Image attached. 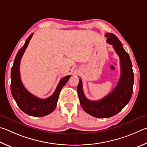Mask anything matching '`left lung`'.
<instances>
[{"mask_svg":"<svg viewBox=\"0 0 147 147\" xmlns=\"http://www.w3.org/2000/svg\"><path fill=\"white\" fill-rule=\"evenodd\" d=\"M107 42L113 46L119 57L121 76L117 86L106 97L98 101H90L84 94L83 83L79 79L78 93L80 104L87 114L97 118H108L118 114L130 101L133 92L134 72L128 53L121 41L111 33L105 35Z\"/></svg>","mask_w":147,"mask_h":147,"instance_id":"obj_1","label":"left lung"}]
</instances>
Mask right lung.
I'll list each match as a JSON object with an SVG mask.
<instances>
[{"label": "right lung", "mask_w": 147, "mask_h": 147, "mask_svg": "<svg viewBox=\"0 0 147 147\" xmlns=\"http://www.w3.org/2000/svg\"><path fill=\"white\" fill-rule=\"evenodd\" d=\"M33 33L26 40L24 46L20 49L15 57L11 71V92L12 96L19 107L26 114L34 117H42L50 114L55 109L59 94L70 78L67 76L62 78L55 92L48 98L40 99L30 93L23 86L20 76V63Z\"/></svg>", "instance_id": "obj_1"}]
</instances>
